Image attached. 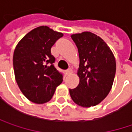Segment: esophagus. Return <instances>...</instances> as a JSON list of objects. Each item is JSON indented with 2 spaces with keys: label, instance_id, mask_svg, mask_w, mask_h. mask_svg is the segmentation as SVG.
<instances>
[{
  "label": "esophagus",
  "instance_id": "obj_1",
  "mask_svg": "<svg viewBox=\"0 0 132 132\" xmlns=\"http://www.w3.org/2000/svg\"><path fill=\"white\" fill-rule=\"evenodd\" d=\"M66 73L67 75H70V74L72 73V69H71V68H69V69H68L66 71Z\"/></svg>",
  "mask_w": 132,
  "mask_h": 132
}]
</instances>
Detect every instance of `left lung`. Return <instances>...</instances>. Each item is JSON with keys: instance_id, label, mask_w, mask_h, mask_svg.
<instances>
[{"instance_id": "8db88e82", "label": "left lung", "mask_w": 132, "mask_h": 132, "mask_svg": "<svg viewBox=\"0 0 132 132\" xmlns=\"http://www.w3.org/2000/svg\"><path fill=\"white\" fill-rule=\"evenodd\" d=\"M78 50L80 63L77 75L79 84L69 89L73 102L83 108L99 104L112 88L116 73V60L105 41L85 31L71 36Z\"/></svg>"}]
</instances>
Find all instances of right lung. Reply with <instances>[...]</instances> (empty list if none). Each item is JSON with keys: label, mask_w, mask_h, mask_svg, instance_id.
I'll list each match as a JSON object with an SVG mask.
<instances>
[{"label": "right lung", "mask_w": 132, "mask_h": 132, "mask_svg": "<svg viewBox=\"0 0 132 132\" xmlns=\"http://www.w3.org/2000/svg\"><path fill=\"white\" fill-rule=\"evenodd\" d=\"M63 34L47 26L27 33L17 44L13 54L15 78L21 93L30 102H49L63 75L54 66L51 48Z\"/></svg>", "instance_id": "add662e5"}]
</instances>
